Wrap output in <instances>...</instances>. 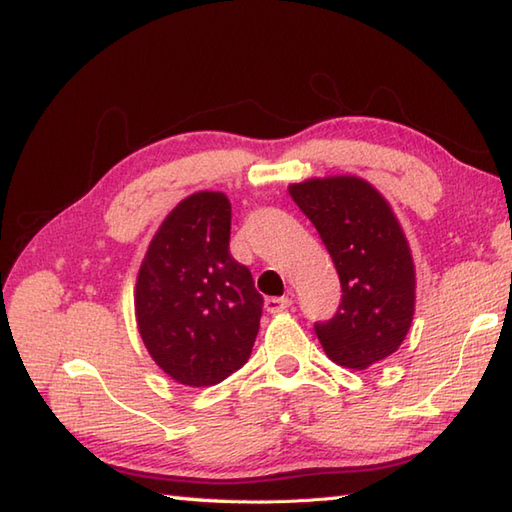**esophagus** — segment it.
<instances>
[{
    "instance_id": "obj_1",
    "label": "esophagus",
    "mask_w": 512,
    "mask_h": 512,
    "mask_svg": "<svg viewBox=\"0 0 512 512\" xmlns=\"http://www.w3.org/2000/svg\"><path fill=\"white\" fill-rule=\"evenodd\" d=\"M290 299L288 297H270V299H266V310L270 312V314H279V312H284V310H288L290 308Z\"/></svg>"
}]
</instances>
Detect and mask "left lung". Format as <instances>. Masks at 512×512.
I'll return each mask as SVG.
<instances>
[{
	"instance_id": "obj_1",
	"label": "left lung",
	"mask_w": 512,
	"mask_h": 512,
	"mask_svg": "<svg viewBox=\"0 0 512 512\" xmlns=\"http://www.w3.org/2000/svg\"><path fill=\"white\" fill-rule=\"evenodd\" d=\"M288 191L341 279L339 308L314 332L334 363L367 369L398 350L413 319L416 273L405 233L383 195L361 178H314Z\"/></svg>"
}]
</instances>
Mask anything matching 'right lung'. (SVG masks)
Returning a JSON list of instances; mask_svg holds the SVG:
<instances>
[{
	"label": "right lung",
	"instance_id": "obj_1",
	"mask_svg": "<svg viewBox=\"0 0 512 512\" xmlns=\"http://www.w3.org/2000/svg\"><path fill=\"white\" fill-rule=\"evenodd\" d=\"M224 193L184 198L149 244L136 281V321L147 352L176 383H222L253 352L264 297L233 259Z\"/></svg>",
	"mask_w": 512,
	"mask_h": 512
}]
</instances>
